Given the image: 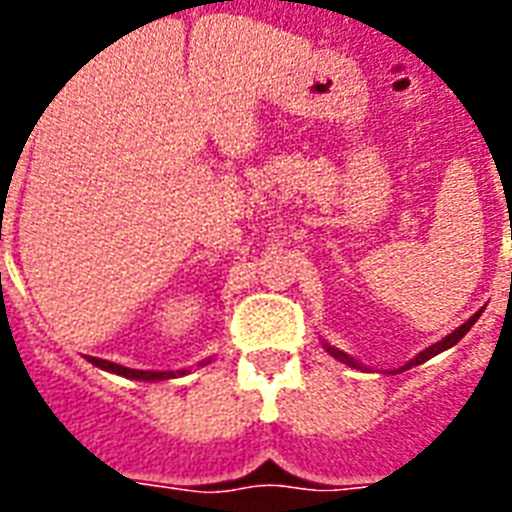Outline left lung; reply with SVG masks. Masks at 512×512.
<instances>
[{
    "instance_id": "1",
    "label": "left lung",
    "mask_w": 512,
    "mask_h": 512,
    "mask_svg": "<svg viewBox=\"0 0 512 512\" xmlns=\"http://www.w3.org/2000/svg\"><path fill=\"white\" fill-rule=\"evenodd\" d=\"M481 313H484V308H481V311H478V313H473V316H470V319L465 321V324H462V327H457V329H454L452 335L441 337V340H438V342H433V345H430V348L420 350V353H417V356H414V358H409V361H406L404 366H398V369H390L388 374L404 372V369H412V366H420V364H425V361H428V358L438 356V353H444V350H449V348H452V345H457V342H460L462 337L468 335V332H470V327H473V324H476V321H478V316H481ZM321 345H324V350H327L329 356H332V358H337V361H342V364L353 366V369H361V372H364V369H366V366L361 364V361H356V358H353V356H348V353H345V350L335 348V345H329L327 340H321Z\"/></svg>"
}]
</instances>
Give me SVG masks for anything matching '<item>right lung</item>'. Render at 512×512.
<instances>
[{
  "instance_id": "obj_1",
  "label": "right lung",
  "mask_w": 512,
  "mask_h": 512,
  "mask_svg": "<svg viewBox=\"0 0 512 512\" xmlns=\"http://www.w3.org/2000/svg\"><path fill=\"white\" fill-rule=\"evenodd\" d=\"M92 364L103 369V372L119 374V377H127V380H143V382H159V380H172V377H183L188 369H177V372H143V369H130V366L114 364V361H106V358H90ZM212 358H204L199 361V366H207Z\"/></svg>"
}]
</instances>
